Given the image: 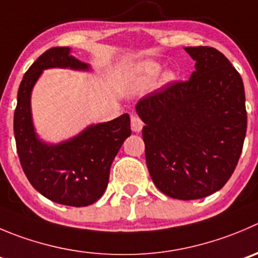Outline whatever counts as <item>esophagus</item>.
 Here are the masks:
<instances>
[{"instance_id":"obj_1","label":"esophagus","mask_w":258,"mask_h":258,"mask_svg":"<svg viewBox=\"0 0 258 258\" xmlns=\"http://www.w3.org/2000/svg\"><path fill=\"white\" fill-rule=\"evenodd\" d=\"M131 121H132V131H133L134 133H139L144 125V122L142 121L141 117H139L138 115H133L131 119Z\"/></svg>"}]
</instances>
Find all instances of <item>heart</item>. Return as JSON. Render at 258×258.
<instances>
[{
    "instance_id": "heart-1",
    "label": "heart",
    "mask_w": 258,
    "mask_h": 258,
    "mask_svg": "<svg viewBox=\"0 0 258 258\" xmlns=\"http://www.w3.org/2000/svg\"><path fill=\"white\" fill-rule=\"evenodd\" d=\"M161 72V64L153 60H146V62L139 63L136 67L134 71V76H136V81L138 85L146 86L151 85L154 80L157 78V76ZM176 80V73L173 71H167L164 72L161 77V82L163 85H167V83L173 82Z\"/></svg>"
}]
</instances>
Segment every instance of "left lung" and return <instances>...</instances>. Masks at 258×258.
Listing matches in <instances>:
<instances>
[{
  "mask_svg": "<svg viewBox=\"0 0 258 258\" xmlns=\"http://www.w3.org/2000/svg\"><path fill=\"white\" fill-rule=\"evenodd\" d=\"M195 60L190 80L139 100L142 136L154 185L180 200L220 190L234 172L247 131L243 81L215 48L186 46Z\"/></svg>",
  "mask_w": 258,
  "mask_h": 258,
  "instance_id": "1",
  "label": "left lung"
}]
</instances>
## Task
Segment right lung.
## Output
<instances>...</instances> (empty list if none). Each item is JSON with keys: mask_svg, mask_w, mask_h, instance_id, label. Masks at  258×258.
I'll list each match as a JSON object with an SVG mask.
<instances>
[{"mask_svg": "<svg viewBox=\"0 0 258 258\" xmlns=\"http://www.w3.org/2000/svg\"><path fill=\"white\" fill-rule=\"evenodd\" d=\"M55 67L90 70L71 55L68 46L48 49L31 64L17 92L14 115L17 154L26 177L41 195L58 204L87 207L106 190L112 161L132 134L131 117L122 114L111 121L90 125L59 144L41 142L31 119V91L44 70Z\"/></svg>", "mask_w": 258, "mask_h": 258, "instance_id": "right-lung-1", "label": "right lung"}]
</instances>
